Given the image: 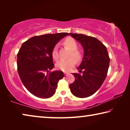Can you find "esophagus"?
Instances as JSON below:
<instances>
[{
  "mask_svg": "<svg viewBox=\"0 0 130 130\" xmlns=\"http://www.w3.org/2000/svg\"><path fill=\"white\" fill-rule=\"evenodd\" d=\"M64 74H65V76H68V74H69V73H67V72H64Z\"/></svg>",
  "mask_w": 130,
  "mask_h": 130,
  "instance_id": "1",
  "label": "esophagus"
}]
</instances>
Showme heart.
Returning a JSON list of instances; mask_svg holds the SVG:
<instances>
[{"instance_id":"obj_1","label":"heart","mask_w":130,"mask_h":130,"mask_svg":"<svg viewBox=\"0 0 130 130\" xmlns=\"http://www.w3.org/2000/svg\"><path fill=\"white\" fill-rule=\"evenodd\" d=\"M64 45L70 50L69 56L70 58L60 60L57 62L56 67L58 69L62 70V71L68 72L70 71L72 69V68L75 65L76 61L80 62L82 59L83 55L80 51L77 50L78 48V45L75 39L73 38H71V37L67 38L64 41ZM52 56L53 58L56 60H58L59 58L58 49H57V46H55L52 50ZM71 56L74 57L75 58H72Z\"/></svg>"}]
</instances>
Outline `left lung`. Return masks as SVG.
<instances>
[{"instance_id": "left-lung-1", "label": "left lung", "mask_w": 130, "mask_h": 130, "mask_svg": "<svg viewBox=\"0 0 130 130\" xmlns=\"http://www.w3.org/2000/svg\"><path fill=\"white\" fill-rule=\"evenodd\" d=\"M81 43L84 54L77 69L83 74L73 73L75 80L70 84L72 93L85 98L93 94L102 86L107 75L110 59L106 47L93 37L69 33Z\"/></svg>"}]
</instances>
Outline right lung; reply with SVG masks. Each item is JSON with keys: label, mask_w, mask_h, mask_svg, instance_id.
<instances>
[{"label": "right lung", "mask_w": 130, "mask_h": 130, "mask_svg": "<svg viewBox=\"0 0 130 130\" xmlns=\"http://www.w3.org/2000/svg\"><path fill=\"white\" fill-rule=\"evenodd\" d=\"M67 36H69L68 32L34 36L23 42L19 50V76L26 88L36 97H52L56 92L57 83L64 77L62 71L49 70L54 67L52 50L56 43Z\"/></svg>", "instance_id": "right-lung-1"}]
</instances>
